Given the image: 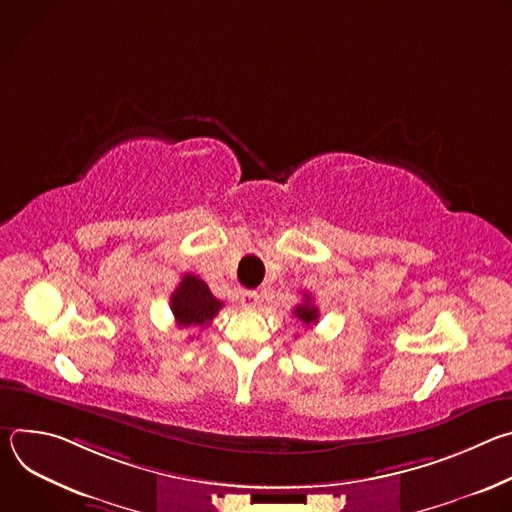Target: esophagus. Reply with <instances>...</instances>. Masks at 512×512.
Returning a JSON list of instances; mask_svg holds the SVG:
<instances>
[{
    "mask_svg": "<svg viewBox=\"0 0 512 512\" xmlns=\"http://www.w3.org/2000/svg\"><path fill=\"white\" fill-rule=\"evenodd\" d=\"M239 302L245 310H255L259 306V294H257V291H243Z\"/></svg>",
    "mask_w": 512,
    "mask_h": 512,
    "instance_id": "1",
    "label": "esophagus"
}]
</instances>
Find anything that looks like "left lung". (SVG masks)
Returning <instances> with one entry per match:
<instances>
[{
  "mask_svg": "<svg viewBox=\"0 0 512 512\" xmlns=\"http://www.w3.org/2000/svg\"><path fill=\"white\" fill-rule=\"evenodd\" d=\"M294 314H296V318H300V322H304L306 326L318 322V308L312 304V298H310L308 294H306L304 304H300V306L294 308Z\"/></svg>",
  "mask_w": 512,
  "mask_h": 512,
  "instance_id": "1",
  "label": "left lung"
}]
</instances>
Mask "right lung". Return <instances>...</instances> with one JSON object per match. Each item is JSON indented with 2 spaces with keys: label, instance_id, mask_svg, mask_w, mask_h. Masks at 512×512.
<instances>
[{
  "label": "right lung",
  "instance_id": "right-lung-1",
  "mask_svg": "<svg viewBox=\"0 0 512 512\" xmlns=\"http://www.w3.org/2000/svg\"><path fill=\"white\" fill-rule=\"evenodd\" d=\"M170 306L178 328H202L212 322L218 310L223 308V302L210 294L208 285L200 277L186 273L170 296Z\"/></svg>",
  "mask_w": 512,
  "mask_h": 512
}]
</instances>
